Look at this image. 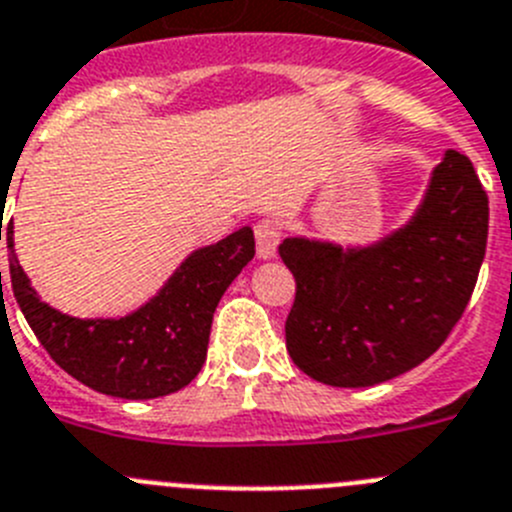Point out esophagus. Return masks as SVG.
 <instances>
[{
	"label": "esophagus",
	"mask_w": 512,
	"mask_h": 512,
	"mask_svg": "<svg viewBox=\"0 0 512 512\" xmlns=\"http://www.w3.org/2000/svg\"><path fill=\"white\" fill-rule=\"evenodd\" d=\"M253 233H256V253H259V259H274L276 246L281 241L279 225L271 223V220H261V223H256Z\"/></svg>",
	"instance_id": "34e87169"
}]
</instances>
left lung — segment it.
I'll return each instance as SVG.
<instances>
[{
  "label": "left lung",
  "instance_id": "left-lung-1",
  "mask_svg": "<svg viewBox=\"0 0 512 512\" xmlns=\"http://www.w3.org/2000/svg\"><path fill=\"white\" fill-rule=\"evenodd\" d=\"M487 215L472 162L447 149L396 231L345 248L327 238H284L279 256L297 279L287 317L297 368L327 386L368 388L437 353L475 289Z\"/></svg>",
  "mask_w": 512,
  "mask_h": 512
}]
</instances>
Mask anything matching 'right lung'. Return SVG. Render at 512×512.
<instances>
[{"mask_svg": "<svg viewBox=\"0 0 512 512\" xmlns=\"http://www.w3.org/2000/svg\"><path fill=\"white\" fill-rule=\"evenodd\" d=\"M7 248L14 299L50 358L93 391L144 401L180 391L200 373L215 307L253 259L256 241L243 225L223 241L187 253L157 294L134 312L86 320L50 307L32 289L14 253L12 220Z\"/></svg>", "mask_w": 512, "mask_h": 512, "instance_id": "right-lung-1", "label": "right lung"}]
</instances>
